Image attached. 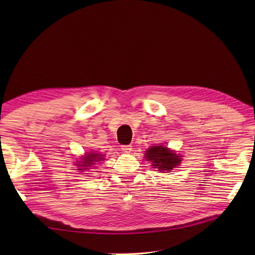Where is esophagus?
Segmentation results:
<instances>
[{
    "label": "esophagus",
    "mask_w": 255,
    "mask_h": 255,
    "mask_svg": "<svg viewBox=\"0 0 255 255\" xmlns=\"http://www.w3.org/2000/svg\"><path fill=\"white\" fill-rule=\"evenodd\" d=\"M122 150L124 153H130L132 151L131 145H122Z\"/></svg>",
    "instance_id": "esophagus-1"
}]
</instances>
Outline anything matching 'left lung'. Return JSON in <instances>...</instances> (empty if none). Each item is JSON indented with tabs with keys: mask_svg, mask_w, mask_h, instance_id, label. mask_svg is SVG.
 I'll use <instances>...</instances> for the list:
<instances>
[{
	"mask_svg": "<svg viewBox=\"0 0 255 255\" xmlns=\"http://www.w3.org/2000/svg\"><path fill=\"white\" fill-rule=\"evenodd\" d=\"M145 160L152 164V167L158 169L161 173H169L174 167L178 166L182 161V155L176 154L164 145H152L144 153Z\"/></svg>",
	"mask_w": 255,
	"mask_h": 255,
	"instance_id": "1",
	"label": "left lung"
}]
</instances>
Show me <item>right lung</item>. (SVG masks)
Returning <instances> with one entry per match:
<instances>
[{
	"mask_svg": "<svg viewBox=\"0 0 255 255\" xmlns=\"http://www.w3.org/2000/svg\"><path fill=\"white\" fill-rule=\"evenodd\" d=\"M104 161V155H102L101 153H94V152H86L85 155L83 156V159H81V161L77 162V165L81 172H83L85 170H90V167L96 164L95 162H101Z\"/></svg>",
	"mask_w": 255,
	"mask_h": 255,
	"instance_id": "1",
	"label": "right lung"
}]
</instances>
